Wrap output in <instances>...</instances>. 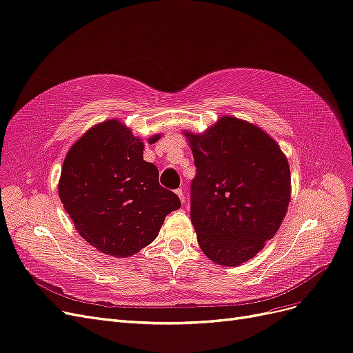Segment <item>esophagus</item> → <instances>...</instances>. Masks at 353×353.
I'll return each instance as SVG.
<instances>
[{"mask_svg": "<svg viewBox=\"0 0 353 353\" xmlns=\"http://www.w3.org/2000/svg\"><path fill=\"white\" fill-rule=\"evenodd\" d=\"M176 195L179 196V199H180V202H181V203L185 202V193H183V190H181V189H177V190H176Z\"/></svg>", "mask_w": 353, "mask_h": 353, "instance_id": "34e87169", "label": "esophagus"}]
</instances>
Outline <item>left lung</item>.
Masks as SVG:
<instances>
[{"instance_id": "1", "label": "left lung", "mask_w": 353, "mask_h": 353, "mask_svg": "<svg viewBox=\"0 0 353 353\" xmlns=\"http://www.w3.org/2000/svg\"><path fill=\"white\" fill-rule=\"evenodd\" d=\"M196 165L190 219L212 263L237 267L272 239L290 202V167L255 124L224 116L202 133L185 130Z\"/></svg>"}]
</instances>
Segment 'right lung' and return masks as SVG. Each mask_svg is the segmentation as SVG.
I'll return each mask as SVG.
<instances>
[{
	"label": "right lung",
	"mask_w": 353,
	"mask_h": 353,
	"mask_svg": "<svg viewBox=\"0 0 353 353\" xmlns=\"http://www.w3.org/2000/svg\"><path fill=\"white\" fill-rule=\"evenodd\" d=\"M160 133L148 138L155 143ZM143 141L117 119L86 130L67 152L59 180L63 207L77 233L99 252L128 258L158 236L165 215L180 208L143 160Z\"/></svg>",
	"instance_id": "add662e5"
}]
</instances>
